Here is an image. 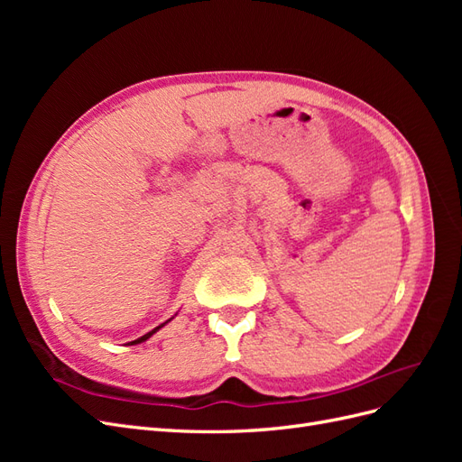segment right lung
I'll return each instance as SVG.
<instances>
[{
    "label": "right lung",
    "instance_id": "add662e5",
    "mask_svg": "<svg viewBox=\"0 0 462 462\" xmlns=\"http://www.w3.org/2000/svg\"><path fill=\"white\" fill-rule=\"evenodd\" d=\"M167 321H171V318H170V319H167ZM167 321H163V324H162V326H158V328H153V329H152V331H148V333H146V335H143V337H138V339H134V341H131V343H129V345H138V343H144V341H146V339H150V337H152V335H153V333H156V331H158V329H162V328H163V326H165V324H167Z\"/></svg>",
    "mask_w": 462,
    "mask_h": 462
}]
</instances>
